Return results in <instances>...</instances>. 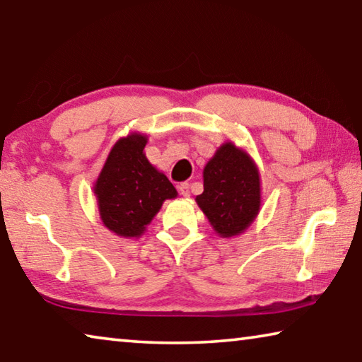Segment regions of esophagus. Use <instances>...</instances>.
Returning a JSON list of instances; mask_svg holds the SVG:
<instances>
[{
  "label": "esophagus",
  "instance_id": "1",
  "mask_svg": "<svg viewBox=\"0 0 362 362\" xmlns=\"http://www.w3.org/2000/svg\"><path fill=\"white\" fill-rule=\"evenodd\" d=\"M177 188H179V193H180L182 196H185V198H188V196H189V185H188L187 182L180 183V185L177 187Z\"/></svg>",
  "mask_w": 362,
  "mask_h": 362
}]
</instances>
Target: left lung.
<instances>
[{"label": "left lung", "mask_w": 362, "mask_h": 362, "mask_svg": "<svg viewBox=\"0 0 362 362\" xmlns=\"http://www.w3.org/2000/svg\"><path fill=\"white\" fill-rule=\"evenodd\" d=\"M196 203L222 238L243 233L260 211V175L246 151L226 142L206 164Z\"/></svg>", "instance_id": "left-lung-1"}]
</instances>
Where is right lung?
Returning <instances> with one entry per match:
<instances>
[{
	"mask_svg": "<svg viewBox=\"0 0 362 362\" xmlns=\"http://www.w3.org/2000/svg\"><path fill=\"white\" fill-rule=\"evenodd\" d=\"M146 140L137 132L119 139L94 185L103 225L121 238H139L164 201L177 196L168 177L146 159Z\"/></svg>",
	"mask_w": 362,
	"mask_h": 362,
	"instance_id": "right-lung-1",
	"label": "right lung"
}]
</instances>
